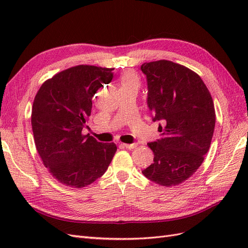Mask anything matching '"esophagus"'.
I'll list each match as a JSON object with an SVG mask.
<instances>
[{"label": "esophagus", "mask_w": 248, "mask_h": 248, "mask_svg": "<svg viewBox=\"0 0 248 248\" xmlns=\"http://www.w3.org/2000/svg\"><path fill=\"white\" fill-rule=\"evenodd\" d=\"M123 146L125 147V148H127V149H134V148H137V146H138V144L137 142H134V144H123Z\"/></svg>", "instance_id": "1"}]
</instances>
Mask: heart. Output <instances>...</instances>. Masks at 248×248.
Here are the masks:
<instances>
[{
	"instance_id": "1",
	"label": "heart",
	"mask_w": 248,
	"mask_h": 248,
	"mask_svg": "<svg viewBox=\"0 0 248 248\" xmlns=\"http://www.w3.org/2000/svg\"><path fill=\"white\" fill-rule=\"evenodd\" d=\"M120 82L121 86H128V85H138L139 86V78L137 74L132 71H125L121 78H120Z\"/></svg>"
}]
</instances>
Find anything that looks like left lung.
<instances>
[{
	"label": "left lung",
	"instance_id": "obj_1",
	"mask_svg": "<svg viewBox=\"0 0 248 248\" xmlns=\"http://www.w3.org/2000/svg\"><path fill=\"white\" fill-rule=\"evenodd\" d=\"M147 78V103L161 139L148 142L151 166L141 170L162 186L181 184L204 161L215 127L213 99L204 81L187 67L167 60L140 66Z\"/></svg>",
	"mask_w": 248,
	"mask_h": 248
}]
</instances>
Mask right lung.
<instances>
[{
	"instance_id": "add662e5",
	"label": "right lung",
	"mask_w": 248,
	"mask_h": 248,
	"mask_svg": "<svg viewBox=\"0 0 248 248\" xmlns=\"http://www.w3.org/2000/svg\"><path fill=\"white\" fill-rule=\"evenodd\" d=\"M112 68L78 65L44 81L32 108L35 145L46 168L59 182L81 188L108 170L117 146L82 134L92 98L109 84Z\"/></svg>"
}]
</instances>
